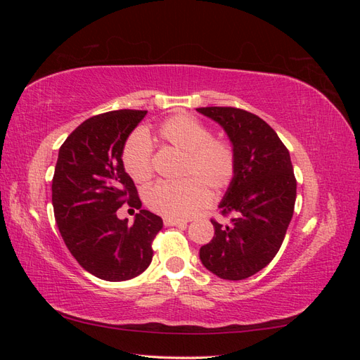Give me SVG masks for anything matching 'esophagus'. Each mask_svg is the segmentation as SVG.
<instances>
[{
    "label": "esophagus",
    "instance_id": "obj_1",
    "mask_svg": "<svg viewBox=\"0 0 360 360\" xmlns=\"http://www.w3.org/2000/svg\"><path fill=\"white\" fill-rule=\"evenodd\" d=\"M163 224H165L167 226H184L188 222L183 219H172V217H165V219H163Z\"/></svg>",
    "mask_w": 360,
    "mask_h": 360
}]
</instances>
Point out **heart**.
Returning <instances> with one entry per match:
<instances>
[{
    "instance_id": "b5f03b06",
    "label": "heart",
    "mask_w": 360,
    "mask_h": 360,
    "mask_svg": "<svg viewBox=\"0 0 360 360\" xmlns=\"http://www.w3.org/2000/svg\"><path fill=\"white\" fill-rule=\"evenodd\" d=\"M163 143L181 151L179 181H159L144 192L150 210L172 219H184L205 207L212 192L230 186L236 176V153L230 143L214 138L210 127L186 114H177L158 127ZM153 148L143 130L126 141L123 165L135 183H147L153 176Z\"/></svg>"
}]
</instances>
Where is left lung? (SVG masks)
Returning <instances> with one entry per match:
<instances>
[{"label": "left lung", "instance_id": "left-lung-1", "mask_svg": "<svg viewBox=\"0 0 360 360\" xmlns=\"http://www.w3.org/2000/svg\"><path fill=\"white\" fill-rule=\"evenodd\" d=\"M219 123L236 153V176L219 204L230 225L212 219L214 236L201 263L228 281L255 275L284 242L296 202V177L287 147L263 118L231 106L197 108Z\"/></svg>", "mask_w": 360, "mask_h": 360}]
</instances>
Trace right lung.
Returning a JSON list of instances; mask_svg holds the SVG:
<instances>
[{"mask_svg": "<svg viewBox=\"0 0 360 360\" xmlns=\"http://www.w3.org/2000/svg\"><path fill=\"white\" fill-rule=\"evenodd\" d=\"M147 111L118 110L85 120L64 141L52 179V205L70 254L105 281L132 279L150 266L160 217L141 209L134 180L124 171L123 148ZM127 202L140 210L134 226L118 220Z\"/></svg>", "mask_w": 360, "mask_h": 360, "instance_id": "obj_1", "label": "right lung"}]
</instances>
